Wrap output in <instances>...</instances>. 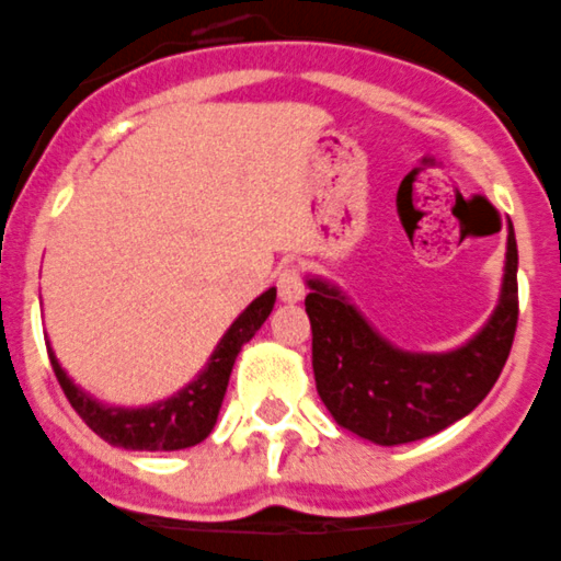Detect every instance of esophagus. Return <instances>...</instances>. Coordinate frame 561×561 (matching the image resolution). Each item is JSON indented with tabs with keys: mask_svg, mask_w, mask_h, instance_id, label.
Listing matches in <instances>:
<instances>
[{
	"mask_svg": "<svg viewBox=\"0 0 561 561\" xmlns=\"http://www.w3.org/2000/svg\"><path fill=\"white\" fill-rule=\"evenodd\" d=\"M277 297L284 302H300L306 297V286H302V277L295 266H286L277 275Z\"/></svg>",
	"mask_w": 561,
	"mask_h": 561,
	"instance_id": "obj_1",
	"label": "esophagus"
}]
</instances>
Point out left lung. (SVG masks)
Instances as JSON below:
<instances>
[{
  "label": "left lung",
  "instance_id": "1",
  "mask_svg": "<svg viewBox=\"0 0 561 561\" xmlns=\"http://www.w3.org/2000/svg\"><path fill=\"white\" fill-rule=\"evenodd\" d=\"M311 364L322 403L342 428L375 445H405L467 417L495 387L517 328V241L506 225V261L490 320L454 351L417 353L369 325L328 277L306 275Z\"/></svg>",
  "mask_w": 561,
  "mask_h": 561
}]
</instances>
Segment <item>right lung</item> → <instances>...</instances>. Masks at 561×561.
<instances>
[{"label":"right lung","instance_id":"obj_1","mask_svg":"<svg viewBox=\"0 0 561 561\" xmlns=\"http://www.w3.org/2000/svg\"><path fill=\"white\" fill-rule=\"evenodd\" d=\"M277 289H266L264 295L255 297L250 306L230 322L225 336L219 339L214 353H210L208 364L194 375V381L174 392L172 398L158 400L150 405H138V409H127V405H111L96 400L85 389L77 387L69 378L64 367H60L58 356H55L53 344L46 339V351H49V362H53L58 383L64 394L69 398L71 409L85 420L96 436L113 445V448L125 450H183L199 445L205 436L214 431L222 409L225 392H228L230 373L239 351L250 339L259 333L266 317L272 314L275 306Z\"/></svg>","mask_w":561,"mask_h":561}]
</instances>
